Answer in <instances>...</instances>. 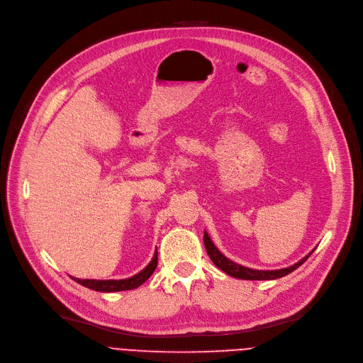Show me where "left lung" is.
Here are the masks:
<instances>
[{"mask_svg":"<svg viewBox=\"0 0 363 363\" xmlns=\"http://www.w3.org/2000/svg\"><path fill=\"white\" fill-rule=\"evenodd\" d=\"M203 243H205V249L209 255L211 261L216 264L217 268L223 269L225 274L234 277V279H240V280H275V279H281V277L293 272L296 268H299L309 257L312 255L308 253L305 258H302L299 262H296L294 265L291 267H287V268H281V269H252V268H247V267H243L240 264H236L233 262L231 259H228L227 257H224V255L217 249V246L212 243L211 238L208 236V233L205 231L203 233Z\"/></svg>","mask_w":363,"mask_h":363,"instance_id":"obj_1","label":"left lung"}]
</instances>
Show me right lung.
Here are the masks:
<instances>
[{
  "label": "right lung",
  "instance_id": "1",
  "mask_svg": "<svg viewBox=\"0 0 363 363\" xmlns=\"http://www.w3.org/2000/svg\"><path fill=\"white\" fill-rule=\"evenodd\" d=\"M157 262H158V257L155 252L152 261L149 262L140 272H138L133 277H129V279H124V280H82V279H74V277H72V279L84 287H88L95 291H102V293L132 290V289H138L139 286H142L149 279V277L152 275V272L157 268Z\"/></svg>",
  "mask_w": 363,
  "mask_h": 363
}]
</instances>
